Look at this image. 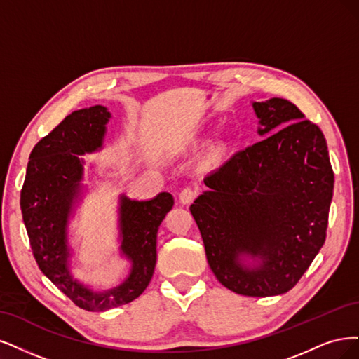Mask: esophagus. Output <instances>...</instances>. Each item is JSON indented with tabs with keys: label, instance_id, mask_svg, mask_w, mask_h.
<instances>
[{
	"label": "esophagus",
	"instance_id": "esophagus-1",
	"mask_svg": "<svg viewBox=\"0 0 359 359\" xmlns=\"http://www.w3.org/2000/svg\"><path fill=\"white\" fill-rule=\"evenodd\" d=\"M195 196H196V191H195V189H192V188H184V189L179 194V201H180L182 204H184V205H188V204H191V203L195 200Z\"/></svg>",
	"mask_w": 359,
	"mask_h": 359
}]
</instances>
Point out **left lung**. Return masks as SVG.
<instances>
[{
	"instance_id": "8db88e82",
	"label": "left lung",
	"mask_w": 359,
	"mask_h": 359,
	"mask_svg": "<svg viewBox=\"0 0 359 359\" xmlns=\"http://www.w3.org/2000/svg\"><path fill=\"white\" fill-rule=\"evenodd\" d=\"M262 140L204 179L189 210L216 279L246 297L292 289L327 237L334 172L319 126L283 98L252 102Z\"/></svg>"
}]
</instances>
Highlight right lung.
<instances>
[{
	"label": "right lung",
	"instance_id": "obj_1",
	"mask_svg": "<svg viewBox=\"0 0 359 359\" xmlns=\"http://www.w3.org/2000/svg\"><path fill=\"white\" fill-rule=\"evenodd\" d=\"M111 113L104 106L76 110L34 146L20 192V210L39 269L80 309L106 311L143 294L156 264V236L172 209V195L161 192L138 201L119 196V253L130 262L125 280L94 291L72 273L68 224L85 195L82 155L102 149Z\"/></svg>",
	"mask_w": 359,
	"mask_h": 359
}]
</instances>
